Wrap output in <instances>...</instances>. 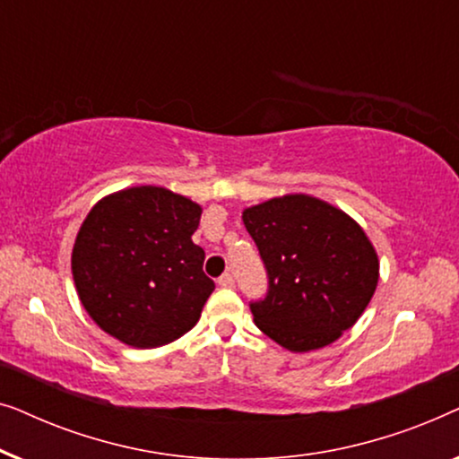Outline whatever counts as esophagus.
<instances>
[{
	"label": "esophagus",
	"mask_w": 459,
	"mask_h": 459,
	"mask_svg": "<svg viewBox=\"0 0 459 459\" xmlns=\"http://www.w3.org/2000/svg\"><path fill=\"white\" fill-rule=\"evenodd\" d=\"M217 284L221 286V288H234V278H231L230 273H225V275H221V278L217 280Z\"/></svg>",
	"instance_id": "obj_1"
}]
</instances>
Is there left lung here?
<instances>
[{
	"label": "left lung",
	"instance_id": "1",
	"mask_svg": "<svg viewBox=\"0 0 459 459\" xmlns=\"http://www.w3.org/2000/svg\"><path fill=\"white\" fill-rule=\"evenodd\" d=\"M267 267L269 292L250 305L263 334L309 353L353 328L372 300L380 261L353 217L309 194H284L242 211Z\"/></svg>",
	"mask_w": 459,
	"mask_h": 459
}]
</instances>
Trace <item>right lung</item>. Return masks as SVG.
<instances>
[{"label":"right lung","instance_id":"1","mask_svg":"<svg viewBox=\"0 0 459 459\" xmlns=\"http://www.w3.org/2000/svg\"><path fill=\"white\" fill-rule=\"evenodd\" d=\"M203 206L160 186H134L98 200L74 238L71 269L87 316L134 349L190 332L215 290L192 242Z\"/></svg>","mask_w":459,"mask_h":459}]
</instances>
